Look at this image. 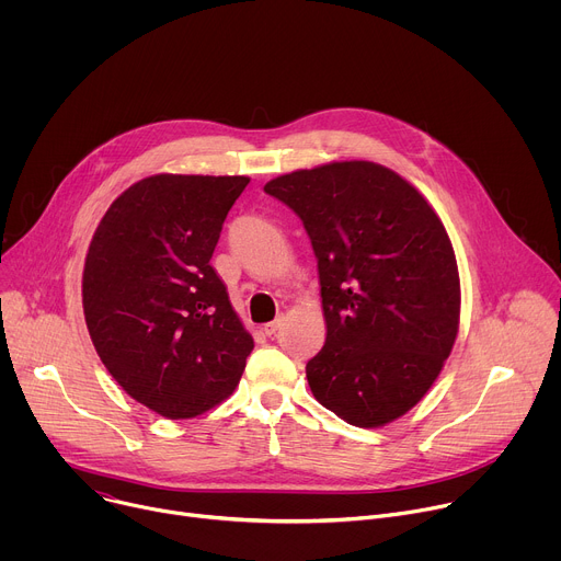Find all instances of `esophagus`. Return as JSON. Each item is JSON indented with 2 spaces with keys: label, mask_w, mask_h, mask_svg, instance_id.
<instances>
[{
  "label": "esophagus",
  "mask_w": 561,
  "mask_h": 561,
  "mask_svg": "<svg viewBox=\"0 0 561 561\" xmlns=\"http://www.w3.org/2000/svg\"><path fill=\"white\" fill-rule=\"evenodd\" d=\"M279 329H282V319H273V322L264 324V329H262V331H264V333L271 337V335H275Z\"/></svg>",
  "instance_id": "1"
}]
</instances>
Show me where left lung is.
<instances>
[{
  "label": "left lung",
  "instance_id": "left-lung-1",
  "mask_svg": "<svg viewBox=\"0 0 561 561\" xmlns=\"http://www.w3.org/2000/svg\"><path fill=\"white\" fill-rule=\"evenodd\" d=\"M264 193L301 219L317 257L327 344L306 364L314 399L362 428L402 417L459 327V273L439 217L373 162L295 171Z\"/></svg>",
  "mask_w": 561,
  "mask_h": 561
}]
</instances>
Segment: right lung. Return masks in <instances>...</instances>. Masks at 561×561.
Instances as JSON below:
<instances>
[{
    "instance_id": "add662e5",
    "label": "right lung",
    "mask_w": 561,
    "mask_h": 561,
    "mask_svg": "<svg viewBox=\"0 0 561 561\" xmlns=\"http://www.w3.org/2000/svg\"><path fill=\"white\" fill-rule=\"evenodd\" d=\"M247 184L146 178L111 204L93 234L82 295L95 351L133 399L169 420L226 399L255 346L210 266Z\"/></svg>"
}]
</instances>
